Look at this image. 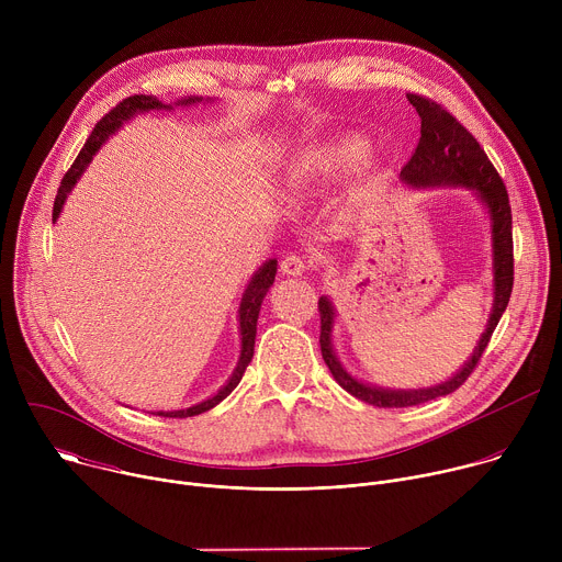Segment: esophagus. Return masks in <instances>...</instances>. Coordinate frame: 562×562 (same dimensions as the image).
<instances>
[{
  "instance_id": "esophagus-1",
  "label": "esophagus",
  "mask_w": 562,
  "mask_h": 562,
  "mask_svg": "<svg viewBox=\"0 0 562 562\" xmlns=\"http://www.w3.org/2000/svg\"><path fill=\"white\" fill-rule=\"evenodd\" d=\"M280 269H282L284 276H302L304 271L311 269V260H306V258L300 256V254H289V256L282 258Z\"/></svg>"
}]
</instances>
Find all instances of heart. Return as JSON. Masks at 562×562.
<instances>
[{
	"mask_svg": "<svg viewBox=\"0 0 562 562\" xmlns=\"http://www.w3.org/2000/svg\"><path fill=\"white\" fill-rule=\"evenodd\" d=\"M367 150H369L367 139H362L360 135H347L308 153L295 169V176H293L295 187L308 189L313 184L329 180L336 173L349 171L367 155Z\"/></svg>",
	"mask_w": 562,
	"mask_h": 562,
	"instance_id": "obj_1",
	"label": "heart"
}]
</instances>
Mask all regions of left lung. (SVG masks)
Wrapping results in <instances>:
<instances>
[{"label": "left lung", "instance_id": "1", "mask_svg": "<svg viewBox=\"0 0 562 562\" xmlns=\"http://www.w3.org/2000/svg\"><path fill=\"white\" fill-rule=\"evenodd\" d=\"M407 100L414 104V109L420 115V139L414 148L409 162L400 171L405 182L414 187H434V184H456V187H469L475 189L477 195L483 198L492 213L494 222V311L490 315L487 331L480 338L473 356L469 362L447 382L429 389L418 391H386L375 389L369 384L358 382L351 378L340 362L336 360L334 347H331V325H334V308L327 297L317 300L319 311V351L334 373L336 382L356 395L358 400L373 407H416L429 400H436L440 395L453 393L460 389L467 378L477 367L480 358H483L494 329L498 327V319L503 317L512 289H514V237H512V206L509 195L505 189L503 178L498 176L492 159L477 144V139L436 100L418 93H407Z\"/></svg>", "mask_w": 562, "mask_h": 562}]
</instances>
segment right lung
<instances>
[{
  "instance_id": "1",
  "label": "right lung",
  "mask_w": 562,
  "mask_h": 562,
  "mask_svg": "<svg viewBox=\"0 0 562 562\" xmlns=\"http://www.w3.org/2000/svg\"><path fill=\"white\" fill-rule=\"evenodd\" d=\"M187 104L195 102L193 98L191 100H184ZM165 104L159 102L157 98L153 95H131L126 100H122L120 104H115L93 128V133L89 135L87 144L82 146V150L77 153L75 162L70 165V169L64 173L61 182H59V189H57V195H55V202H53V222L57 220L59 211H61V204L66 200V193L75 187L77 178L82 176L85 167L91 162V157L95 155V150L102 146V142L115 131L120 128V124L131 117L133 113L137 111H153V109H162ZM167 109V106H165ZM276 271H278V260H269L258 273L256 278L251 280L245 297H243V304H239V334H243V356H239V362H237V369L235 373L231 375V380L209 400H204V403L195 405V407H189V409H182V412H159L157 416H165V418H191V416H200L209 409H213L215 405H220L222 400L237 386V382L243 380L251 358H254V347H256V329H258V313H260V304L269 291V286L273 284L276 280Z\"/></svg>"
}]
</instances>
